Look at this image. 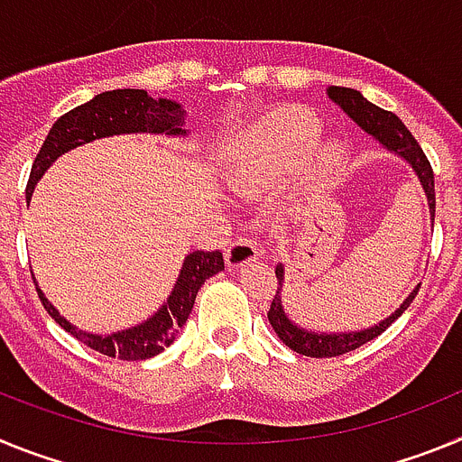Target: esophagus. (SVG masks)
I'll return each instance as SVG.
<instances>
[{"label": "esophagus", "mask_w": 462, "mask_h": 462, "mask_svg": "<svg viewBox=\"0 0 462 462\" xmlns=\"http://www.w3.org/2000/svg\"><path fill=\"white\" fill-rule=\"evenodd\" d=\"M259 256V247H256L254 240L240 238L234 245H228V250L224 252V259H226L228 268H240L245 263H250Z\"/></svg>", "instance_id": "34e87169"}]
</instances>
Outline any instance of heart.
Here are the masks:
<instances>
[{
	"mask_svg": "<svg viewBox=\"0 0 462 462\" xmlns=\"http://www.w3.org/2000/svg\"><path fill=\"white\" fill-rule=\"evenodd\" d=\"M321 134L319 120L305 108H284L261 120L245 134L236 154V171L240 182L263 180L268 175L287 173L296 169L317 145ZM342 145L328 143L314 157L312 173L328 178L342 164Z\"/></svg>",
	"mask_w": 462,
	"mask_h": 462,
	"instance_id": "b5f03b06",
	"label": "heart"
}]
</instances>
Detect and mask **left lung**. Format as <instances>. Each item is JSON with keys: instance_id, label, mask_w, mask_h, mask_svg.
I'll return each mask as SVG.
<instances>
[{"instance_id": "1", "label": "left lung", "mask_w": 462, "mask_h": 462, "mask_svg": "<svg viewBox=\"0 0 462 462\" xmlns=\"http://www.w3.org/2000/svg\"><path fill=\"white\" fill-rule=\"evenodd\" d=\"M328 97L345 110L346 116L352 117L361 129H365L368 134H373L379 143H382L383 148L393 150L395 154L405 159L407 164L414 169L416 178L423 185V191H426L428 199V208H430V219H435V175H432V166L428 162L426 152L421 150V145L416 143V138L411 136V132L402 125L395 113L391 110H383L379 106L370 104L361 92L352 88H328ZM275 277L280 282V287H277L275 296H273L271 310H268V321L275 328V333L280 336V340L293 349L296 354H303V356H312V358H333L340 356V354L354 352L365 342L374 340L377 336H382L383 330L389 328L395 319H398L400 314L405 312L410 308V303L414 300V296L419 293V287L405 298V303L400 305L393 314H391L389 319H383L379 326H373V328L358 330V333H312V330H303L298 328L293 321H289V317L284 314V308H282V280H284V268L277 266L275 268Z\"/></svg>"}]
</instances>
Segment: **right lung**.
Here are the masks:
<instances>
[{
    "mask_svg": "<svg viewBox=\"0 0 462 462\" xmlns=\"http://www.w3.org/2000/svg\"><path fill=\"white\" fill-rule=\"evenodd\" d=\"M182 122H185V110L180 108V104L169 99H152L145 89H113V92L97 94L92 101L69 110L52 125L51 134L46 136L34 164H32L30 180H27V189H24L27 191V203H30L32 191H34V185L39 182L41 175L46 173L48 166L67 150L94 141V138L113 136V134H185ZM219 271H224L222 252H191L182 263L180 277L175 282L169 300L159 308V312L150 317L145 324L120 330V333H110V336H92L85 330H76V326L60 317V312L48 303V298L41 293V289H36V291H39L41 303L52 319L67 333H71L76 340L88 345L89 349L110 358H122V361H143V358H152L159 352H164L166 346L175 340V333L182 328L191 308H194L196 293H199L201 284L208 277L217 275Z\"/></svg>",
    "mask_w": 462,
    "mask_h": 462,
    "instance_id": "right-lung-1",
    "label": "right lung"
}]
</instances>
